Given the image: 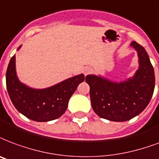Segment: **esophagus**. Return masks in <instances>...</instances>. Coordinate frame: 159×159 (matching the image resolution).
Wrapping results in <instances>:
<instances>
[{
	"label": "esophagus",
	"instance_id": "34e87169",
	"mask_svg": "<svg viewBox=\"0 0 159 159\" xmlns=\"http://www.w3.org/2000/svg\"><path fill=\"white\" fill-rule=\"evenodd\" d=\"M92 71H93V69L91 68V67H89V66H88V67H85V68L83 69V73H84L85 76L90 74Z\"/></svg>",
	"mask_w": 159,
	"mask_h": 159
}]
</instances>
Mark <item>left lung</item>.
Masks as SVG:
<instances>
[{"instance_id":"8db88e82","label":"left lung","mask_w":159,"mask_h":159,"mask_svg":"<svg viewBox=\"0 0 159 159\" xmlns=\"http://www.w3.org/2000/svg\"><path fill=\"white\" fill-rule=\"evenodd\" d=\"M131 46L139 54V69L132 79L115 83L88 75L92 107L99 117L114 122H124L141 113L152 98L155 87L154 70L148 55L141 45Z\"/></svg>"}]
</instances>
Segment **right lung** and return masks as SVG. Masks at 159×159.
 <instances>
[{
    "instance_id": "obj_1",
    "label": "right lung",
    "mask_w": 159,
    "mask_h": 159,
    "mask_svg": "<svg viewBox=\"0 0 159 159\" xmlns=\"http://www.w3.org/2000/svg\"><path fill=\"white\" fill-rule=\"evenodd\" d=\"M15 61L13 56L6 74L7 92L18 112L36 122H48L61 117L66 112L71 96L85 79L81 74L46 89H32L18 81Z\"/></svg>"
}]
</instances>
